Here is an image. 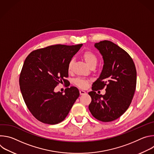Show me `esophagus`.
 Here are the masks:
<instances>
[{"instance_id": "1", "label": "esophagus", "mask_w": 154, "mask_h": 154, "mask_svg": "<svg viewBox=\"0 0 154 154\" xmlns=\"http://www.w3.org/2000/svg\"><path fill=\"white\" fill-rule=\"evenodd\" d=\"M86 94V92L83 90H80V95H84Z\"/></svg>"}]
</instances>
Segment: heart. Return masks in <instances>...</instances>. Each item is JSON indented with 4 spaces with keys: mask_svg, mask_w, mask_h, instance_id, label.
Returning <instances> with one entry per match:
<instances>
[{
    "mask_svg": "<svg viewBox=\"0 0 154 154\" xmlns=\"http://www.w3.org/2000/svg\"><path fill=\"white\" fill-rule=\"evenodd\" d=\"M82 57L83 58L86 64L88 65L90 67H91V66H93V65L96 66L97 63V57L93 52L91 51H85L82 54ZM73 63H74L73 60H71L68 63V70L69 72H70L72 70ZM74 83L77 86L81 88H86L88 86V81L84 79L78 78L75 80Z\"/></svg>",
    "mask_w": 154,
    "mask_h": 154,
    "instance_id": "1",
    "label": "heart"
}]
</instances>
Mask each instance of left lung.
<instances>
[{
  "instance_id": "left-lung-1",
  "label": "left lung",
  "mask_w": 154,
  "mask_h": 154,
  "mask_svg": "<svg viewBox=\"0 0 154 154\" xmlns=\"http://www.w3.org/2000/svg\"><path fill=\"white\" fill-rule=\"evenodd\" d=\"M102 56L103 66L99 78L93 83L89 109L92 115L102 122H110L122 116L134 97L137 85L134 62L124 49L112 41L94 44ZM105 86L104 95L95 91Z\"/></svg>"
}]
</instances>
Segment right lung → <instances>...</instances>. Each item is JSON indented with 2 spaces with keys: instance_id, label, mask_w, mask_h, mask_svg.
Here are the masks:
<instances>
[{
  "instance_id": "1",
  "label": "right lung",
  "mask_w": 154,
  "mask_h": 154,
  "mask_svg": "<svg viewBox=\"0 0 154 154\" xmlns=\"http://www.w3.org/2000/svg\"><path fill=\"white\" fill-rule=\"evenodd\" d=\"M82 45L51 46L32 52L26 58L20 89L27 108L38 121L51 125L61 122L79 97L75 86L66 89L64 94L54 89L60 83H68V63Z\"/></svg>"
}]
</instances>
